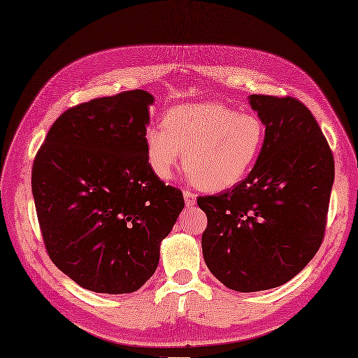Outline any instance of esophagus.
<instances>
[{
    "label": "esophagus",
    "instance_id": "34e87169",
    "mask_svg": "<svg viewBox=\"0 0 358 358\" xmlns=\"http://www.w3.org/2000/svg\"><path fill=\"white\" fill-rule=\"evenodd\" d=\"M182 195H185V201L187 207H194L196 204V195L192 194L190 190H182Z\"/></svg>",
    "mask_w": 358,
    "mask_h": 358
}]
</instances>
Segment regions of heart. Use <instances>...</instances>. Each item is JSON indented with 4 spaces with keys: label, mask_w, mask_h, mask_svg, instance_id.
Wrapping results in <instances>:
<instances>
[{
    "label": "heart",
    "mask_w": 358,
    "mask_h": 358,
    "mask_svg": "<svg viewBox=\"0 0 358 358\" xmlns=\"http://www.w3.org/2000/svg\"><path fill=\"white\" fill-rule=\"evenodd\" d=\"M266 142L262 117L219 103L171 108L163 127L145 133L146 152L155 176L171 178L185 151L182 166L199 189L227 190L246 178Z\"/></svg>",
    "instance_id": "obj_1"
}]
</instances>
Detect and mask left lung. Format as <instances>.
I'll return each mask as SVG.
<instances>
[{
    "instance_id": "obj_1",
    "label": "left lung",
    "mask_w": 358,
    "mask_h": 358,
    "mask_svg": "<svg viewBox=\"0 0 358 358\" xmlns=\"http://www.w3.org/2000/svg\"><path fill=\"white\" fill-rule=\"evenodd\" d=\"M266 142L250 176L199 196L203 254L228 289L278 287L307 266L324 241L334 159L310 110L293 96L251 95Z\"/></svg>"
}]
</instances>
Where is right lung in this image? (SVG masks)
Instances as JSON below:
<instances>
[{
  "mask_svg": "<svg viewBox=\"0 0 358 358\" xmlns=\"http://www.w3.org/2000/svg\"><path fill=\"white\" fill-rule=\"evenodd\" d=\"M146 90L63 112L36 154L31 190L45 248L78 286L131 293L157 269L160 242L185 207L148 162Z\"/></svg>",
  "mask_w": 358,
  "mask_h": 358,
  "instance_id": "add662e5",
  "label": "right lung"
}]
</instances>
